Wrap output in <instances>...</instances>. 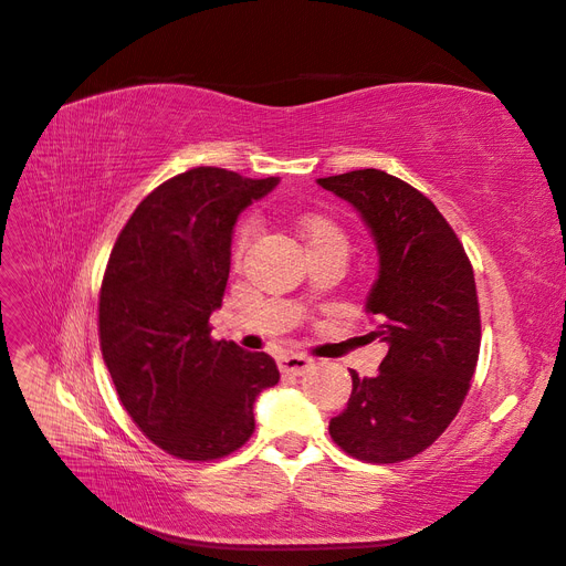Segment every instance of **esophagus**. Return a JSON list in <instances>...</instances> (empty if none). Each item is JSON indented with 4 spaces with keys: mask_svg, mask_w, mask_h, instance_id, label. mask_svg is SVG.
<instances>
[{
    "mask_svg": "<svg viewBox=\"0 0 566 566\" xmlns=\"http://www.w3.org/2000/svg\"><path fill=\"white\" fill-rule=\"evenodd\" d=\"M312 366H314L312 358H306L302 354H285V356L279 358V368L285 375H302V373L310 370Z\"/></svg>",
    "mask_w": 566,
    "mask_h": 566,
    "instance_id": "34e87169",
    "label": "esophagus"
}]
</instances>
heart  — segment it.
Wrapping results in <instances>:
<instances>
[{"mask_svg": "<svg viewBox=\"0 0 566 566\" xmlns=\"http://www.w3.org/2000/svg\"><path fill=\"white\" fill-rule=\"evenodd\" d=\"M302 231H304V238H306V243H310V248H316L323 243H345L342 231L333 224V221L325 217H318V214L306 217L302 221ZM250 235H252V224H248L241 231V238H238V250H243L250 243Z\"/></svg>", "mask_w": 566, "mask_h": 566, "instance_id": "1", "label": "heart"}]
</instances>
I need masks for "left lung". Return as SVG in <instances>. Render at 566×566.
<instances>
[{
	"mask_svg": "<svg viewBox=\"0 0 566 566\" xmlns=\"http://www.w3.org/2000/svg\"><path fill=\"white\" fill-rule=\"evenodd\" d=\"M347 200L378 250L366 297L368 339L387 345L375 378L352 373L347 408L331 437L366 462H399L424 451L462 406L476 368L479 304L458 235L430 198L382 169L316 179Z\"/></svg>",
	"mask_w": 566,
	"mask_h": 566,
	"instance_id": "left-lung-1",
	"label": "left lung"
}]
</instances>
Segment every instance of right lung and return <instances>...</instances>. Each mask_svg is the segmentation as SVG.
<instances>
[{"instance_id": "add662e5", "label": "right lung", "mask_w": 566, "mask_h": 566, "mask_svg": "<svg viewBox=\"0 0 566 566\" xmlns=\"http://www.w3.org/2000/svg\"><path fill=\"white\" fill-rule=\"evenodd\" d=\"M196 167L134 210L101 283L104 361L139 430L184 460H214L254 432L256 394L279 382L264 352L210 339L231 271L238 217L279 186Z\"/></svg>"}]
</instances>
